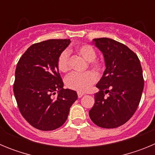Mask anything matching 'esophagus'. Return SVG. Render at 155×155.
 <instances>
[{
	"label": "esophagus",
	"instance_id": "esophagus-1",
	"mask_svg": "<svg viewBox=\"0 0 155 155\" xmlns=\"http://www.w3.org/2000/svg\"><path fill=\"white\" fill-rule=\"evenodd\" d=\"M84 93L83 92H81V91H78V98H81V97H82L83 95H84Z\"/></svg>",
	"mask_w": 155,
	"mask_h": 155
}]
</instances>
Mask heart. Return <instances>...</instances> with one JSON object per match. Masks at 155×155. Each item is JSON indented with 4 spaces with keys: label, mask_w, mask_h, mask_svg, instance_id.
I'll return each mask as SVG.
<instances>
[{
    "label": "heart",
    "mask_w": 155,
    "mask_h": 155,
    "mask_svg": "<svg viewBox=\"0 0 155 155\" xmlns=\"http://www.w3.org/2000/svg\"><path fill=\"white\" fill-rule=\"evenodd\" d=\"M77 52L88 62V65L99 70L102 68V63L97 60L96 52L92 46L89 44H82L76 48ZM57 68L62 73H67L70 71V53L67 50L61 52L57 59ZM98 76L93 71H86L84 73H74L68 76L65 79L66 86L70 89L78 91H86L89 89Z\"/></svg>",
    "instance_id": "1"
}]
</instances>
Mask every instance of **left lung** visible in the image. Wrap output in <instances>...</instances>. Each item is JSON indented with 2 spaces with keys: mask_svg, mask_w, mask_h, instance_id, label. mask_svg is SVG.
<instances>
[{
  "mask_svg": "<svg viewBox=\"0 0 155 155\" xmlns=\"http://www.w3.org/2000/svg\"><path fill=\"white\" fill-rule=\"evenodd\" d=\"M102 52L106 68L96 84L91 121L102 128H116L135 113L143 89V71L136 53L126 45L109 38L93 40ZM108 94V97L105 94Z\"/></svg>",
  "mask_w": 155,
  "mask_h": 155,
  "instance_id": "obj_1",
  "label": "left lung"
}]
</instances>
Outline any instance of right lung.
<instances>
[{
	"label": "right lung",
	"instance_id": "right-lung-1",
	"mask_svg": "<svg viewBox=\"0 0 155 155\" xmlns=\"http://www.w3.org/2000/svg\"><path fill=\"white\" fill-rule=\"evenodd\" d=\"M70 39H49L31 45L19 59L13 90L25 120L43 131L61 127L78 98L75 91L64 89L57 68L60 53ZM56 91L58 94L53 97Z\"/></svg>",
	"mask_w": 155,
	"mask_h": 155
}]
</instances>
